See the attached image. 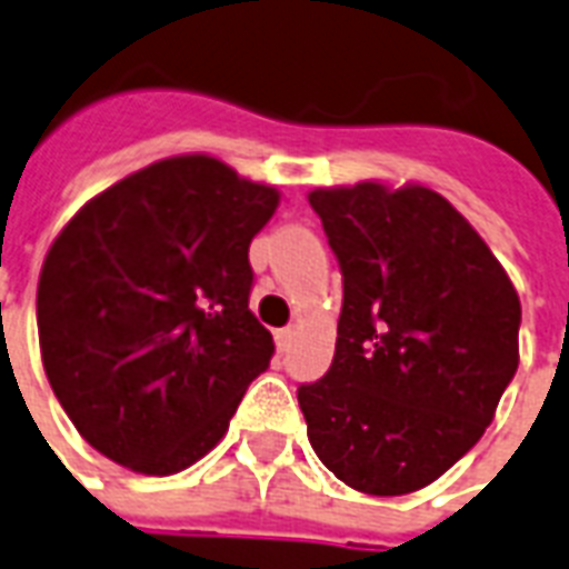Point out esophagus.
<instances>
[{
    "instance_id": "1",
    "label": "esophagus",
    "mask_w": 569,
    "mask_h": 569,
    "mask_svg": "<svg viewBox=\"0 0 569 569\" xmlns=\"http://www.w3.org/2000/svg\"><path fill=\"white\" fill-rule=\"evenodd\" d=\"M274 339H277V348H280V351H289V346H292V339H295V330L292 328L277 330Z\"/></svg>"
}]
</instances>
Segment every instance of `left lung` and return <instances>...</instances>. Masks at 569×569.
Here are the masks:
<instances>
[{
  "label": "left lung",
  "instance_id": "8db88e82",
  "mask_svg": "<svg viewBox=\"0 0 569 569\" xmlns=\"http://www.w3.org/2000/svg\"><path fill=\"white\" fill-rule=\"evenodd\" d=\"M310 206L342 271L333 363L298 387L312 449L360 493H413L493 422L520 363V298L437 191L357 182Z\"/></svg>",
  "mask_w": 569,
  "mask_h": 569
}]
</instances>
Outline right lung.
<instances>
[{
  "label": "right lung",
  "mask_w": 569,
  "mask_h": 569,
  "mask_svg": "<svg viewBox=\"0 0 569 569\" xmlns=\"http://www.w3.org/2000/svg\"><path fill=\"white\" fill-rule=\"evenodd\" d=\"M271 186L177 156L84 203L52 241L38 333L52 392L106 458L171 476L221 440L274 342L248 310Z\"/></svg>",
  "instance_id": "1"
}]
</instances>
